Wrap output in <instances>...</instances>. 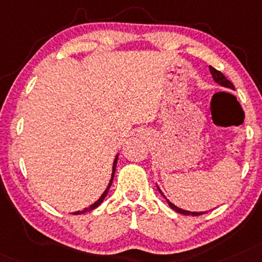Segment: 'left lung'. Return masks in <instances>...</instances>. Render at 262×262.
Returning a JSON list of instances; mask_svg holds the SVG:
<instances>
[{
    "label": "left lung",
    "mask_w": 262,
    "mask_h": 262,
    "mask_svg": "<svg viewBox=\"0 0 262 262\" xmlns=\"http://www.w3.org/2000/svg\"><path fill=\"white\" fill-rule=\"evenodd\" d=\"M210 72H211V74H212V78H213V80L216 81L217 84H220V85H222V86H225V88H228V89H233L234 90V85H233L231 81H229L228 79H227V78L225 77V75H223L221 72L220 71H217V69H215L213 67H211L210 66ZM157 189H159V191L160 193H161V195L163 198H165V199L167 200V203H168V205H169V207H171V209H173L174 211H177V212H179V213H182V215H188V216H200V215H204L205 212H191V211H187V210H183V209H179V207H177L174 204H172L171 201H169L168 199H167V198L165 196V195H163V193L161 191V189H160L159 187H157Z\"/></svg>",
    "instance_id": "1"
}]
</instances>
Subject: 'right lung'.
Returning a JSON list of instances; mask_svg holds the SVG:
<instances>
[{
  "mask_svg": "<svg viewBox=\"0 0 262 262\" xmlns=\"http://www.w3.org/2000/svg\"><path fill=\"white\" fill-rule=\"evenodd\" d=\"M117 160H118V155L116 156V159H115V161H113V167H112V177H111V181H110V183H108V185H107V188H106V190L103 191V194L101 195L100 196V199L97 200V201H95V203H94L93 205H90L89 207H86V209H84V210H81V211H77V212H74V215H81V213H84V212H86V211H90V210H94V209H96L97 206H100V204L102 203L103 201V199H105L106 198V195H107V193H108V190H110V188H111V185H112V181H113V177H115V172H116V166H117Z\"/></svg>",
  "mask_w": 262,
  "mask_h": 262,
  "instance_id": "1",
  "label": "right lung"
}]
</instances>
